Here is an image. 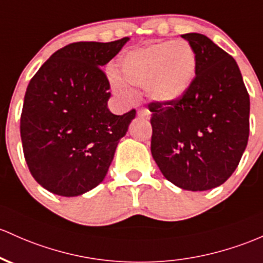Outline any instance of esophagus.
<instances>
[{"instance_id":"1","label":"esophagus","mask_w":263,"mask_h":263,"mask_svg":"<svg viewBox=\"0 0 263 263\" xmlns=\"http://www.w3.org/2000/svg\"><path fill=\"white\" fill-rule=\"evenodd\" d=\"M137 115H138V117L146 118V120H148V118L151 117V112H149L147 108H141V109H138Z\"/></svg>"}]
</instances>
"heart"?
Here are the masks:
<instances>
[{"instance_id":"1","label":"heart","mask_w":263,"mask_h":263,"mask_svg":"<svg viewBox=\"0 0 263 263\" xmlns=\"http://www.w3.org/2000/svg\"><path fill=\"white\" fill-rule=\"evenodd\" d=\"M196 53L187 41L154 43L134 50L121 59L122 80L112 73L109 80L116 95L123 100L132 99L128 83L145 87L149 100L157 103H171L183 96L196 76Z\"/></svg>"}]
</instances>
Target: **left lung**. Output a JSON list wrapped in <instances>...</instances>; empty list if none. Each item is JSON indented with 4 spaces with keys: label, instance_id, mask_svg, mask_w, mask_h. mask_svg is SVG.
<instances>
[{
    "label": "left lung",
    "instance_id": "left-lung-1",
    "mask_svg": "<svg viewBox=\"0 0 263 263\" xmlns=\"http://www.w3.org/2000/svg\"><path fill=\"white\" fill-rule=\"evenodd\" d=\"M182 37L196 53V77L181 99L148 105L151 154L175 186L207 191L229 180L246 149L250 96L232 56L204 34Z\"/></svg>",
    "mask_w": 263,
    "mask_h": 263
}]
</instances>
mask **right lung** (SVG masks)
<instances>
[{"instance_id": "right-lung-1", "label": "right lung", "mask_w": 263, "mask_h": 263, "mask_svg": "<svg viewBox=\"0 0 263 263\" xmlns=\"http://www.w3.org/2000/svg\"><path fill=\"white\" fill-rule=\"evenodd\" d=\"M129 41L76 42L56 51L26 89L21 140L31 175L63 197L91 191L105 180L120 140L136 111L108 109L109 83L101 67Z\"/></svg>"}]
</instances>
